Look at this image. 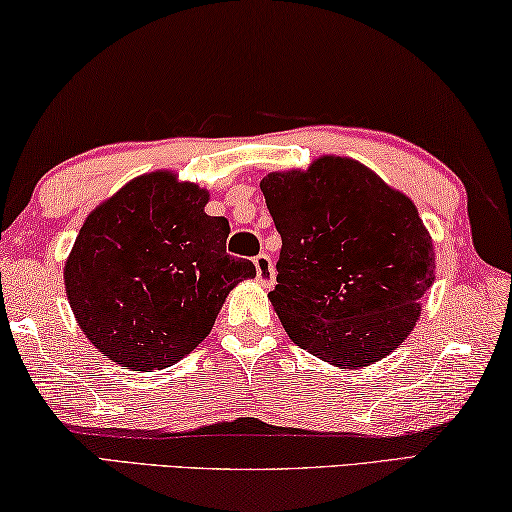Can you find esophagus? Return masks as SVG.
Returning a JSON list of instances; mask_svg holds the SVG:
<instances>
[{"instance_id": "obj_1", "label": "esophagus", "mask_w": 512, "mask_h": 512, "mask_svg": "<svg viewBox=\"0 0 512 512\" xmlns=\"http://www.w3.org/2000/svg\"><path fill=\"white\" fill-rule=\"evenodd\" d=\"M254 265H256V279H258V283H261V286H272L274 279H276L272 258L267 256V254H258L254 258Z\"/></svg>"}]
</instances>
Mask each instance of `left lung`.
Here are the masks:
<instances>
[{
	"mask_svg": "<svg viewBox=\"0 0 512 512\" xmlns=\"http://www.w3.org/2000/svg\"><path fill=\"white\" fill-rule=\"evenodd\" d=\"M261 190L283 242L270 301L290 340L340 370L397 349L435 281L433 240L413 201L333 154L267 172Z\"/></svg>",
	"mask_w": 512,
	"mask_h": 512,
	"instance_id": "left-lung-1",
	"label": "left lung"
}]
</instances>
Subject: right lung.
<instances>
[{"mask_svg":"<svg viewBox=\"0 0 512 512\" xmlns=\"http://www.w3.org/2000/svg\"><path fill=\"white\" fill-rule=\"evenodd\" d=\"M208 190L170 170L131 179L83 222L65 261L81 331L115 365L165 370L211 333L224 299L256 267L226 254L229 222Z\"/></svg>","mask_w":512,"mask_h":512,"instance_id":"right-lung-1","label":"right lung"}]
</instances>
